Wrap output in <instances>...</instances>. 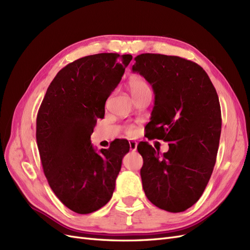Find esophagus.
Instances as JSON below:
<instances>
[{"label":"esophagus","mask_w":250,"mask_h":250,"mask_svg":"<svg viewBox=\"0 0 250 250\" xmlns=\"http://www.w3.org/2000/svg\"><path fill=\"white\" fill-rule=\"evenodd\" d=\"M128 144H130V149L131 151H135L137 149V142L136 141H128Z\"/></svg>","instance_id":"obj_1"}]
</instances>
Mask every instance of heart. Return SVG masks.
<instances>
[{
  "mask_svg": "<svg viewBox=\"0 0 250 250\" xmlns=\"http://www.w3.org/2000/svg\"><path fill=\"white\" fill-rule=\"evenodd\" d=\"M127 87L134 98L143 93L151 92V88L146 80L137 75L132 76L130 79H128ZM125 131L128 136H134L137 133V127L135 125H127L125 127Z\"/></svg>",
  "mask_w": 250,
  "mask_h": 250,
  "instance_id": "b5f03b06",
  "label": "heart"
}]
</instances>
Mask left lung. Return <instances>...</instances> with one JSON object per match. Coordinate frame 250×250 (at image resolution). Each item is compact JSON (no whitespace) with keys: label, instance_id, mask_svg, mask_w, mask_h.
Returning <instances> with one entry per match:
<instances>
[{"label":"left lung","instance_id":"obj_1","mask_svg":"<svg viewBox=\"0 0 250 250\" xmlns=\"http://www.w3.org/2000/svg\"><path fill=\"white\" fill-rule=\"evenodd\" d=\"M135 61L132 70L144 77L155 92L147 138L169 146L160 154L147 142L138 144L142 187L156 207L184 212L203 195L216 163L221 134L218 95L195 62L149 53Z\"/></svg>","mask_w":250,"mask_h":250}]
</instances>
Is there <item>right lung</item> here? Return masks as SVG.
<instances>
[{
    "instance_id": "obj_1",
    "label": "right lung",
    "mask_w": 250,
    "mask_h": 250,
    "mask_svg": "<svg viewBox=\"0 0 250 250\" xmlns=\"http://www.w3.org/2000/svg\"><path fill=\"white\" fill-rule=\"evenodd\" d=\"M132 58L102 53L67 64L38 110L36 140L44 175L55 195L78 214L98 211L111 199L130 150L127 140L117 139L96 152L90 136Z\"/></svg>"
}]
</instances>
